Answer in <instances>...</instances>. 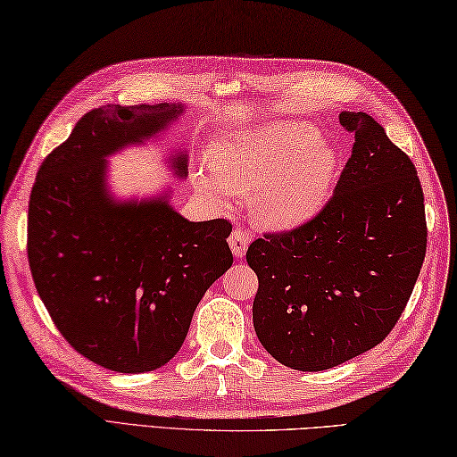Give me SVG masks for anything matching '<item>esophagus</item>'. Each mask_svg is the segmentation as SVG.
Returning a JSON list of instances; mask_svg holds the SVG:
<instances>
[{
	"mask_svg": "<svg viewBox=\"0 0 457 457\" xmlns=\"http://www.w3.org/2000/svg\"><path fill=\"white\" fill-rule=\"evenodd\" d=\"M228 245H230L232 253H235L237 258H245L246 250H248V245H250V237L246 235L245 230L235 228V230L230 232V237H228Z\"/></svg>",
	"mask_w": 457,
	"mask_h": 457,
	"instance_id": "obj_1",
	"label": "esophagus"
}]
</instances>
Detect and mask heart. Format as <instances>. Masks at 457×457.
<instances>
[{
  "mask_svg": "<svg viewBox=\"0 0 457 457\" xmlns=\"http://www.w3.org/2000/svg\"><path fill=\"white\" fill-rule=\"evenodd\" d=\"M337 152L310 124L276 120L220 132L211 163L193 171L195 187L219 203L253 193L250 212L260 227L290 230L313 219L328 201Z\"/></svg>",
  "mask_w": 457,
  "mask_h": 457,
  "instance_id": "b5f03b06",
  "label": "heart"
}]
</instances>
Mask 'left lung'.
I'll return each mask as SVG.
<instances>
[{
  "label": "left lung",
  "instance_id": "left-lung-1",
  "mask_svg": "<svg viewBox=\"0 0 457 457\" xmlns=\"http://www.w3.org/2000/svg\"><path fill=\"white\" fill-rule=\"evenodd\" d=\"M333 197L310 222L248 246L258 276L253 321L262 347L295 370H325L383 341L404 312L426 256L416 167L367 112Z\"/></svg>",
  "mask_w": 457,
  "mask_h": 457
}]
</instances>
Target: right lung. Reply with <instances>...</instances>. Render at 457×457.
<instances>
[{
  "label": "right lung",
  "instance_id": "1",
  "mask_svg": "<svg viewBox=\"0 0 457 457\" xmlns=\"http://www.w3.org/2000/svg\"><path fill=\"white\" fill-rule=\"evenodd\" d=\"M185 104H108L82 116L43 162L31 191L27 254L37 294L72 349L116 372L170 362L212 282L232 266L225 219L193 222L171 191L118 199L108 157L170 129ZM187 177V152L170 154Z\"/></svg>",
  "mask_w": 457,
  "mask_h": 457
}]
</instances>
